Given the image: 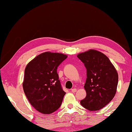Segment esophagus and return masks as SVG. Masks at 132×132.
<instances>
[{"label":"esophagus","instance_id":"esophagus-1","mask_svg":"<svg viewBox=\"0 0 132 132\" xmlns=\"http://www.w3.org/2000/svg\"><path fill=\"white\" fill-rule=\"evenodd\" d=\"M77 89H76V88H73V89H71V91L73 92V93H75V92H76Z\"/></svg>","mask_w":132,"mask_h":132}]
</instances>
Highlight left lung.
Here are the masks:
<instances>
[{
  "label": "left lung",
  "mask_w": 132,
  "mask_h": 132,
  "mask_svg": "<svg viewBox=\"0 0 132 132\" xmlns=\"http://www.w3.org/2000/svg\"><path fill=\"white\" fill-rule=\"evenodd\" d=\"M77 57L86 69L84 88L86 96L80 101L83 107L89 111L100 110L114 97L118 75L109 58L102 52L89 50L79 53Z\"/></svg>",
  "instance_id": "1"
}]
</instances>
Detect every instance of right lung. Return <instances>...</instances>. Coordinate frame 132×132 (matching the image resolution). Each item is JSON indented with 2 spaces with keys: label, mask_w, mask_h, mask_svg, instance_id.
<instances>
[{
  "label": "right lung",
  "mask_w": 132,
  "mask_h": 132,
  "mask_svg": "<svg viewBox=\"0 0 132 132\" xmlns=\"http://www.w3.org/2000/svg\"><path fill=\"white\" fill-rule=\"evenodd\" d=\"M67 57L64 54L47 52L26 67L23 90L31 105L39 112L52 113L62 104L66 93L59 80L57 68Z\"/></svg>",
  "instance_id": "1"
}]
</instances>
